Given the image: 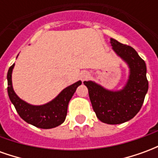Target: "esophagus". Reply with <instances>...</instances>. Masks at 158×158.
I'll use <instances>...</instances> for the list:
<instances>
[{
    "label": "esophagus",
    "mask_w": 158,
    "mask_h": 158,
    "mask_svg": "<svg viewBox=\"0 0 158 158\" xmlns=\"http://www.w3.org/2000/svg\"><path fill=\"white\" fill-rule=\"evenodd\" d=\"M88 76H89V74L87 73H82L81 74H80V79L82 80V81H85V79H87V78H88Z\"/></svg>",
    "instance_id": "esophagus-1"
}]
</instances>
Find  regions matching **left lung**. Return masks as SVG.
Returning <instances> with one entry per match:
<instances>
[{
    "label": "left lung",
    "instance_id": "obj_1",
    "mask_svg": "<svg viewBox=\"0 0 158 158\" xmlns=\"http://www.w3.org/2000/svg\"><path fill=\"white\" fill-rule=\"evenodd\" d=\"M111 45L129 69L128 81L120 90H109L93 81H85L94 112L102 122L119 124L135 116L148 90L146 62L131 46L111 38Z\"/></svg>",
    "mask_w": 158,
    "mask_h": 158
}]
</instances>
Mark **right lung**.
Wrapping results in <instances>:
<instances>
[{
	"label": "right lung",
	"mask_w": 158,
	"mask_h": 158,
	"mask_svg": "<svg viewBox=\"0 0 158 158\" xmlns=\"http://www.w3.org/2000/svg\"><path fill=\"white\" fill-rule=\"evenodd\" d=\"M13 64L7 72V92L10 101L15 106L17 112L25 122L40 129H52L62 124L65 121L69 101L75 92L78 86L82 82H78L62 89L56 98L46 104L34 106L27 103L17 96L13 90L12 83V73Z\"/></svg>",
	"instance_id": "1"
}]
</instances>
